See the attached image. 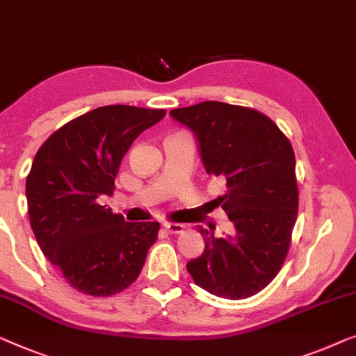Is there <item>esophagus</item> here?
Segmentation results:
<instances>
[{"mask_svg": "<svg viewBox=\"0 0 356 356\" xmlns=\"http://www.w3.org/2000/svg\"><path fill=\"white\" fill-rule=\"evenodd\" d=\"M163 229H167L168 233L172 234H181L184 229H186V226L181 225V223H170V221H163L162 223Z\"/></svg>", "mask_w": 356, "mask_h": 356, "instance_id": "obj_1", "label": "esophagus"}]
</instances>
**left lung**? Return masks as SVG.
Here are the masks:
<instances>
[{"instance_id":"1","label":"left lung","mask_w":356,"mask_h":356,"mask_svg":"<svg viewBox=\"0 0 356 356\" xmlns=\"http://www.w3.org/2000/svg\"><path fill=\"white\" fill-rule=\"evenodd\" d=\"M170 115L197 138L207 173L226 179L215 202L236 226V236L223 238L199 226L205 249L188 261L189 275L216 297L255 296L275 280L291 247L298 212L292 144L250 107L205 101Z\"/></svg>"}]
</instances>
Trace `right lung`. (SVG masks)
I'll return each mask as SVG.
<instances>
[{
  "label": "right lung",
  "instance_id": "obj_1",
  "mask_svg": "<svg viewBox=\"0 0 356 356\" xmlns=\"http://www.w3.org/2000/svg\"><path fill=\"white\" fill-rule=\"evenodd\" d=\"M163 109L102 106L67 122L38 149L27 177L29 218L51 264L81 293L109 297L140 276L157 221H125L101 205L120 162Z\"/></svg>",
  "mask_w": 356,
  "mask_h": 356
}]
</instances>
